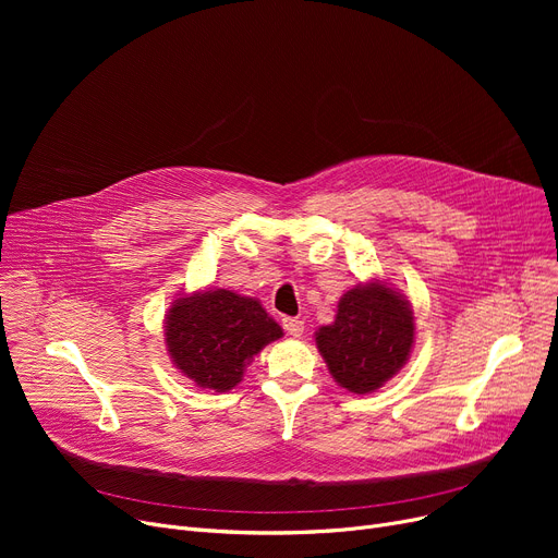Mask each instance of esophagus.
Instances as JSON below:
<instances>
[{"label":"esophagus","instance_id":"1","mask_svg":"<svg viewBox=\"0 0 558 558\" xmlns=\"http://www.w3.org/2000/svg\"><path fill=\"white\" fill-rule=\"evenodd\" d=\"M282 328L291 337H301L305 332V324H303L301 318H282Z\"/></svg>","mask_w":558,"mask_h":558}]
</instances>
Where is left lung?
<instances>
[{
    "instance_id": "obj_1",
    "label": "left lung",
    "mask_w": 558,
    "mask_h": 558,
    "mask_svg": "<svg viewBox=\"0 0 558 558\" xmlns=\"http://www.w3.org/2000/svg\"><path fill=\"white\" fill-rule=\"evenodd\" d=\"M316 345L339 387L371 393L412 353V305L379 280L357 284L341 296L335 324L318 328Z\"/></svg>"
}]
</instances>
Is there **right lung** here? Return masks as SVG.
Wrapping results in <instances>:
<instances>
[{"label": "right lung", "instance_id": "right-lung-1", "mask_svg": "<svg viewBox=\"0 0 558 558\" xmlns=\"http://www.w3.org/2000/svg\"><path fill=\"white\" fill-rule=\"evenodd\" d=\"M282 328L259 301L228 289H210L171 303L165 343L185 377L201 389L230 391L246 364L280 339Z\"/></svg>", "mask_w": 558, "mask_h": 558}]
</instances>
